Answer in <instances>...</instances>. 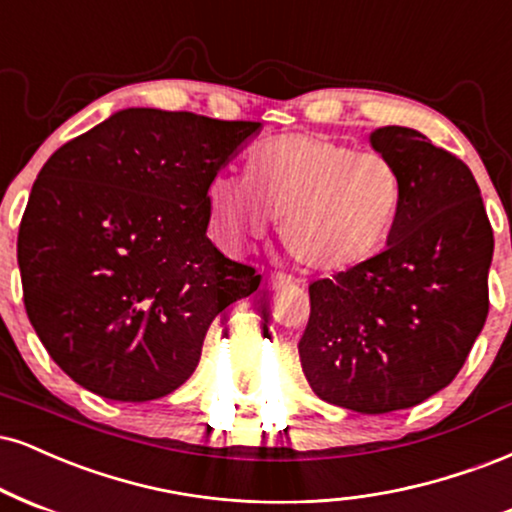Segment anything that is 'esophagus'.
I'll use <instances>...</instances> for the list:
<instances>
[{
	"instance_id": "esophagus-1",
	"label": "esophagus",
	"mask_w": 512,
	"mask_h": 512,
	"mask_svg": "<svg viewBox=\"0 0 512 512\" xmlns=\"http://www.w3.org/2000/svg\"><path fill=\"white\" fill-rule=\"evenodd\" d=\"M292 282V278L290 275H282V273H273V275H268L266 280H263V285H266V290H280V287H285V285H290Z\"/></svg>"
}]
</instances>
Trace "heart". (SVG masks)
<instances>
[{
  "mask_svg": "<svg viewBox=\"0 0 512 512\" xmlns=\"http://www.w3.org/2000/svg\"><path fill=\"white\" fill-rule=\"evenodd\" d=\"M206 206L222 242L242 249L280 222L282 246L314 273L364 266L388 242L402 208L398 167L318 134H285L246 158V182L213 174Z\"/></svg>",
  "mask_w": 512,
  "mask_h": 512,
  "instance_id": "1",
  "label": "heart"
}]
</instances>
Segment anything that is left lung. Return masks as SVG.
Masks as SVG:
<instances>
[{"label": "left lung", "mask_w": 512, "mask_h": 512, "mask_svg": "<svg viewBox=\"0 0 512 512\" xmlns=\"http://www.w3.org/2000/svg\"><path fill=\"white\" fill-rule=\"evenodd\" d=\"M369 143L398 167L400 218L381 254L309 287L299 359L321 400L386 414L458 376L489 314L494 232L460 158L407 126L374 129Z\"/></svg>", "instance_id": "8db88e82"}]
</instances>
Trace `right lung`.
<instances>
[{
    "label": "right lung",
    "instance_id": "obj_1",
    "mask_svg": "<svg viewBox=\"0 0 512 512\" xmlns=\"http://www.w3.org/2000/svg\"><path fill=\"white\" fill-rule=\"evenodd\" d=\"M258 131L126 107L42 165L18 230L23 302L78 386L119 402L172 393L213 318L258 290L261 275L206 234L210 177Z\"/></svg>",
    "mask_w": 512,
    "mask_h": 512
}]
</instances>
